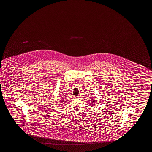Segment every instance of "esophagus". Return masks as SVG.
Masks as SVG:
<instances>
[{"instance_id": "obj_1", "label": "esophagus", "mask_w": 152, "mask_h": 152, "mask_svg": "<svg viewBox=\"0 0 152 152\" xmlns=\"http://www.w3.org/2000/svg\"><path fill=\"white\" fill-rule=\"evenodd\" d=\"M78 97H79L78 96H75V98H78Z\"/></svg>"}]
</instances>
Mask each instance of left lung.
Here are the masks:
<instances>
[{
	"label": "left lung",
	"mask_w": 152,
	"mask_h": 152,
	"mask_svg": "<svg viewBox=\"0 0 152 152\" xmlns=\"http://www.w3.org/2000/svg\"><path fill=\"white\" fill-rule=\"evenodd\" d=\"M94 99H95V98H94ZM94 101H95V100H93Z\"/></svg>",
	"instance_id": "1"
}]
</instances>
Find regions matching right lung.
<instances>
[{
  "label": "right lung",
  "instance_id": "add662e5",
  "mask_svg": "<svg viewBox=\"0 0 152 152\" xmlns=\"http://www.w3.org/2000/svg\"><path fill=\"white\" fill-rule=\"evenodd\" d=\"M65 97H61V99H62V100L65 99V98H66Z\"/></svg>",
  "mask_w": 152,
  "mask_h": 152
}]
</instances>
